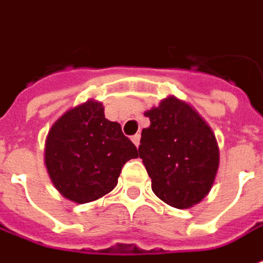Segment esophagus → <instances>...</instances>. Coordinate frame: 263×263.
Here are the masks:
<instances>
[{"label":"esophagus","mask_w":263,"mask_h":263,"mask_svg":"<svg viewBox=\"0 0 263 263\" xmlns=\"http://www.w3.org/2000/svg\"><path fill=\"white\" fill-rule=\"evenodd\" d=\"M131 139H132V142L135 144V146L138 148V146H139V139H141V135H139V134H137V135H134Z\"/></svg>","instance_id":"obj_1"}]
</instances>
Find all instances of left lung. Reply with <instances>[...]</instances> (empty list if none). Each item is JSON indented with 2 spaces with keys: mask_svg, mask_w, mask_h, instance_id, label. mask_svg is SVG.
Returning <instances> with one entry per match:
<instances>
[{
  "mask_svg": "<svg viewBox=\"0 0 263 263\" xmlns=\"http://www.w3.org/2000/svg\"><path fill=\"white\" fill-rule=\"evenodd\" d=\"M139 158L154 194L171 206L188 209L208 195L219 166V148L211 126L192 106L168 97L145 112Z\"/></svg>",
  "mask_w": 263,
  "mask_h": 263,
  "instance_id": "left-lung-1",
  "label": "left lung"
}]
</instances>
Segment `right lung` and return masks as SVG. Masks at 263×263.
<instances>
[{"instance_id":"add662e5","label":"right lung","mask_w":263,"mask_h":263,"mask_svg":"<svg viewBox=\"0 0 263 263\" xmlns=\"http://www.w3.org/2000/svg\"><path fill=\"white\" fill-rule=\"evenodd\" d=\"M137 157V146L121 125L108 121L102 104L93 100L68 109L51 126L45 142L51 181L64 198L77 203L111 192L122 166Z\"/></svg>"}]
</instances>
